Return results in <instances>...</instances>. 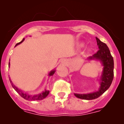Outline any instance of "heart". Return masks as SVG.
<instances>
[{
    "label": "heart",
    "mask_w": 124,
    "mask_h": 124,
    "mask_svg": "<svg viewBox=\"0 0 124 124\" xmlns=\"http://www.w3.org/2000/svg\"><path fill=\"white\" fill-rule=\"evenodd\" d=\"M80 46H81V47H83V44H80Z\"/></svg>",
    "instance_id": "b5f03b06"
}]
</instances>
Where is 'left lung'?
<instances>
[{
	"instance_id": "left-lung-1",
	"label": "left lung",
	"mask_w": 124,
	"mask_h": 124,
	"mask_svg": "<svg viewBox=\"0 0 124 124\" xmlns=\"http://www.w3.org/2000/svg\"><path fill=\"white\" fill-rule=\"evenodd\" d=\"M96 39L99 50L92 56L89 57L88 59L99 60L103 65V70L100 78V86L98 91L97 92L86 94L74 93V95L76 97L80 99L91 100L98 98L109 88L113 79L114 62L109 48L106 44L101 42L97 37Z\"/></svg>"
}]
</instances>
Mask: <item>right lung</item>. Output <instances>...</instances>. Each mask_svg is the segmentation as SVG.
Masks as SVG:
<instances>
[{"mask_svg": "<svg viewBox=\"0 0 124 124\" xmlns=\"http://www.w3.org/2000/svg\"><path fill=\"white\" fill-rule=\"evenodd\" d=\"M24 40V38L23 39L21 42H20L19 43H17V44L16 45V46H17V45L20 44V43L23 42V41ZM10 65V63H9V66ZM55 70H52V71H50V72L49 73V76H53L54 74V73L55 72ZM9 81H10V83H11V85H12V87L15 89V91L20 95L22 97H23L24 99L26 100H29V101H35V100H43L44 98H45L46 97H47V96L48 95V93H49V91H47V90H45V91H43L41 93H39V94H37V95H29L28 93H26L25 92H24L23 91H22L21 89H19L17 87H16L13 84L12 82L11 81V80L10 79V77L9 78Z\"/></svg>", "mask_w": 124, "mask_h": 124, "instance_id": "obj_1", "label": "right lung"}]
</instances>
